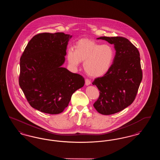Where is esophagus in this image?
Listing matches in <instances>:
<instances>
[{
	"label": "esophagus",
	"instance_id": "esophagus-1",
	"mask_svg": "<svg viewBox=\"0 0 160 160\" xmlns=\"http://www.w3.org/2000/svg\"><path fill=\"white\" fill-rule=\"evenodd\" d=\"M91 83V80H90L89 79L86 78V79L85 80V84H86V85L88 86V85H89Z\"/></svg>",
	"mask_w": 160,
	"mask_h": 160
}]
</instances>
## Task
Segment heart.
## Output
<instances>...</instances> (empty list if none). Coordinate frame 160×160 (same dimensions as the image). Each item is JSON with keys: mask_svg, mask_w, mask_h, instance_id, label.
Segmentation results:
<instances>
[{"mask_svg": "<svg viewBox=\"0 0 160 160\" xmlns=\"http://www.w3.org/2000/svg\"><path fill=\"white\" fill-rule=\"evenodd\" d=\"M114 57L113 47L108 44H99L88 39L77 41L74 51L69 50L67 53L69 63L77 67L80 62H83L86 73L92 77L104 75L110 68Z\"/></svg>", "mask_w": 160, "mask_h": 160, "instance_id": "1", "label": "heart"}]
</instances>
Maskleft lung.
<instances>
[{
	"label": "left lung",
	"instance_id": "obj_1",
	"mask_svg": "<svg viewBox=\"0 0 160 160\" xmlns=\"http://www.w3.org/2000/svg\"><path fill=\"white\" fill-rule=\"evenodd\" d=\"M97 39L114 44L116 50L110 68L92 82L99 91L94 108L101 114L110 115L129 106L136 97L143 77L140 53L137 47L124 37H101Z\"/></svg>",
	"mask_w": 160,
	"mask_h": 160
}]
</instances>
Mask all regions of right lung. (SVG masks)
I'll return each mask as SVG.
<instances>
[{
    "mask_svg": "<svg viewBox=\"0 0 160 160\" xmlns=\"http://www.w3.org/2000/svg\"><path fill=\"white\" fill-rule=\"evenodd\" d=\"M71 37L63 32L38 33L20 58L19 85L31 106L41 112L61 113L84 84L81 75L61 67Z\"/></svg>",
    "mask_w": 160,
    "mask_h": 160,
    "instance_id": "add662e5",
    "label": "right lung"
}]
</instances>
